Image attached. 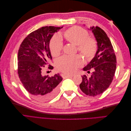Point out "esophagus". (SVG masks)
I'll return each instance as SVG.
<instances>
[{
  "label": "esophagus",
  "instance_id": "1",
  "mask_svg": "<svg viewBox=\"0 0 131 131\" xmlns=\"http://www.w3.org/2000/svg\"><path fill=\"white\" fill-rule=\"evenodd\" d=\"M73 76V75H70V74H64V75H63V78H68L72 77Z\"/></svg>",
  "mask_w": 131,
  "mask_h": 131
}]
</instances>
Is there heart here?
Segmentation results:
<instances>
[{
    "mask_svg": "<svg viewBox=\"0 0 131 131\" xmlns=\"http://www.w3.org/2000/svg\"><path fill=\"white\" fill-rule=\"evenodd\" d=\"M66 40L77 45L78 50L88 59L92 58L97 50V42L93 39L89 37L88 31L79 27H73L64 33ZM49 47L51 54L56 57L60 54L63 49V43L59 35H55L50 42ZM83 64L80 56H64L56 63V68L61 72L72 74Z\"/></svg>",
    "mask_w": 131,
    "mask_h": 131,
    "instance_id": "heart-1",
    "label": "heart"
}]
</instances>
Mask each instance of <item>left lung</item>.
I'll use <instances>...</instances> for the list:
<instances>
[{"instance_id":"1","label":"left lung","mask_w":131,"mask_h":131,"mask_svg":"<svg viewBox=\"0 0 131 131\" xmlns=\"http://www.w3.org/2000/svg\"><path fill=\"white\" fill-rule=\"evenodd\" d=\"M89 30L92 31L97 41V50L92 60L83 68L88 73H90V70L92 71L91 77L82 76V81L79 86L85 94L96 96L105 91L112 83L116 70V59L105 31L97 26L91 27Z\"/></svg>"}]
</instances>
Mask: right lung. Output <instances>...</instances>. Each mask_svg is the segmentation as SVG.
I'll return each mask as SVG.
<instances>
[{"mask_svg":"<svg viewBox=\"0 0 131 131\" xmlns=\"http://www.w3.org/2000/svg\"><path fill=\"white\" fill-rule=\"evenodd\" d=\"M62 27L45 26L30 33L21 44L18 52V74L23 86L34 98L46 101L58 93L63 78L42 75L45 65L52 60L49 44L54 33ZM49 68L52 67L49 65Z\"/></svg>","mask_w":131,"mask_h":131,"instance_id":"obj_1","label":"right lung"}]
</instances>
